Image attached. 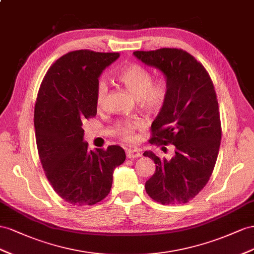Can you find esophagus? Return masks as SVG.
<instances>
[{
    "instance_id": "34e87169",
    "label": "esophagus",
    "mask_w": 254,
    "mask_h": 254,
    "mask_svg": "<svg viewBox=\"0 0 254 254\" xmlns=\"http://www.w3.org/2000/svg\"><path fill=\"white\" fill-rule=\"evenodd\" d=\"M127 156L128 158H137L140 156V151L137 149H128L127 150Z\"/></svg>"
}]
</instances>
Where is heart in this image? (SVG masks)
<instances>
[{
	"label": "heart",
	"mask_w": 254,
	"mask_h": 254,
	"mask_svg": "<svg viewBox=\"0 0 254 254\" xmlns=\"http://www.w3.org/2000/svg\"><path fill=\"white\" fill-rule=\"evenodd\" d=\"M118 78L126 86V88L136 99H138L143 110L154 113L163 107L167 98V87L163 83L152 85V76L143 67L139 64H129L119 72ZM107 91V83L104 79H100L96 91V104L98 108L104 106ZM140 127H142L141 121L127 120L118 123L116 127V133L126 141H133L135 131Z\"/></svg>",
	"instance_id": "heart-1"
}]
</instances>
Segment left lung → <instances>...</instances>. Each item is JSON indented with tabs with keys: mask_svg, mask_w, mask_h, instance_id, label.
Masks as SVG:
<instances>
[{
	"mask_svg": "<svg viewBox=\"0 0 254 254\" xmlns=\"http://www.w3.org/2000/svg\"><path fill=\"white\" fill-rule=\"evenodd\" d=\"M133 55L166 78L167 98L152 123L150 142L176 148L171 159L144 152L156 165L146 191L162 204L187 203L208 182L219 152L221 125L213 82L205 68L181 49L136 51Z\"/></svg>",
	"mask_w": 254,
	"mask_h": 254,
	"instance_id": "8db88e82",
	"label": "left lung"
}]
</instances>
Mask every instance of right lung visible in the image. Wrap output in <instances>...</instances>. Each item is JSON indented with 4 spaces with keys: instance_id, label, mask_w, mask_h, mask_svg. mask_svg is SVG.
Masks as SVG:
<instances>
[{
    "instance_id": "1",
    "label": "right lung",
    "mask_w": 254,
    "mask_h": 254,
    "mask_svg": "<svg viewBox=\"0 0 254 254\" xmlns=\"http://www.w3.org/2000/svg\"><path fill=\"white\" fill-rule=\"evenodd\" d=\"M119 56L69 52L51 66L39 88L34 126L40 162L56 193L72 205L103 200L111 191L115 168L126 161L119 146L89 151L82 127L85 119L97 115L101 73Z\"/></svg>"
}]
</instances>
